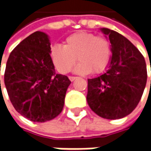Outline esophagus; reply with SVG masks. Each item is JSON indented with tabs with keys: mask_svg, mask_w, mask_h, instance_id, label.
Wrapping results in <instances>:
<instances>
[{
	"mask_svg": "<svg viewBox=\"0 0 151 151\" xmlns=\"http://www.w3.org/2000/svg\"><path fill=\"white\" fill-rule=\"evenodd\" d=\"M69 79H70V81H74L76 79V76H69Z\"/></svg>",
	"mask_w": 151,
	"mask_h": 151,
	"instance_id": "34e87169",
	"label": "esophagus"
}]
</instances>
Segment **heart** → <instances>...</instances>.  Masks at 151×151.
<instances>
[{
    "label": "heart",
    "mask_w": 151,
    "mask_h": 151,
    "mask_svg": "<svg viewBox=\"0 0 151 151\" xmlns=\"http://www.w3.org/2000/svg\"><path fill=\"white\" fill-rule=\"evenodd\" d=\"M112 47L106 37L96 36L91 32H80L70 35L64 46L51 47L50 56L54 65L60 73L69 72L76 58L80 62L74 71L78 74H98L104 71L109 65Z\"/></svg>",
    "instance_id": "b5f03b06"
}]
</instances>
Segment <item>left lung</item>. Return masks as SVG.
<instances>
[{"label":"left lung","instance_id":"obj_1","mask_svg":"<svg viewBox=\"0 0 151 151\" xmlns=\"http://www.w3.org/2000/svg\"><path fill=\"white\" fill-rule=\"evenodd\" d=\"M112 47L106 71L88 79L86 101L91 109L103 119H119L137 107L147 81L144 56L129 39L106 27L100 28Z\"/></svg>","mask_w":151,"mask_h":151}]
</instances>
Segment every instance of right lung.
I'll return each instance as SVG.
<instances>
[{
	"label": "right lung",
	"instance_id": "obj_1",
	"mask_svg": "<svg viewBox=\"0 0 151 151\" xmlns=\"http://www.w3.org/2000/svg\"><path fill=\"white\" fill-rule=\"evenodd\" d=\"M50 50L49 35L37 31L12 51L6 62L4 82L11 102L32 122L56 118L71 83L66 76L55 73Z\"/></svg>",
	"mask_w": 151,
	"mask_h": 151
}]
</instances>
